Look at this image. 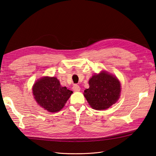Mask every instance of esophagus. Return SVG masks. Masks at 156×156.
I'll use <instances>...</instances> for the list:
<instances>
[{
	"label": "esophagus",
	"mask_w": 156,
	"mask_h": 156,
	"mask_svg": "<svg viewBox=\"0 0 156 156\" xmlns=\"http://www.w3.org/2000/svg\"><path fill=\"white\" fill-rule=\"evenodd\" d=\"M72 88H73V90L75 92H79L80 91V90H81V88H80V87L77 85V84H74Z\"/></svg>",
	"instance_id": "esophagus-1"
}]
</instances>
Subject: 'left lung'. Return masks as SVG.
<instances>
[{
	"label": "left lung",
	"mask_w": 156,
	"mask_h": 156,
	"mask_svg": "<svg viewBox=\"0 0 156 156\" xmlns=\"http://www.w3.org/2000/svg\"><path fill=\"white\" fill-rule=\"evenodd\" d=\"M88 84L90 87L84 90V96L94 109L105 110L115 104L120 98V81L105 71L94 75Z\"/></svg>",
	"instance_id": "obj_1"
}]
</instances>
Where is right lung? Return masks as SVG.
Segmentation results:
<instances>
[{
	"label": "right lung",
	"mask_w": 156,
	"mask_h": 156,
	"mask_svg": "<svg viewBox=\"0 0 156 156\" xmlns=\"http://www.w3.org/2000/svg\"><path fill=\"white\" fill-rule=\"evenodd\" d=\"M32 93L40 107L49 112H55L64 107L73 92L61 86L56 77H44L36 81Z\"/></svg>",
	"instance_id": "obj_1"
}]
</instances>
